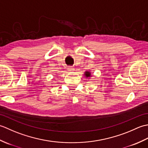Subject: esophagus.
<instances>
[{"label": "esophagus", "mask_w": 148, "mask_h": 148, "mask_svg": "<svg viewBox=\"0 0 148 148\" xmlns=\"http://www.w3.org/2000/svg\"><path fill=\"white\" fill-rule=\"evenodd\" d=\"M68 70L69 71H74V68L72 67H68Z\"/></svg>", "instance_id": "1"}]
</instances>
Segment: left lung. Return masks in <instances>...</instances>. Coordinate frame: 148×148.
I'll return each instance as SVG.
<instances>
[{
    "label": "left lung",
    "instance_id": "1",
    "mask_svg": "<svg viewBox=\"0 0 148 148\" xmlns=\"http://www.w3.org/2000/svg\"><path fill=\"white\" fill-rule=\"evenodd\" d=\"M85 76H86V77H90V76H91V74H90V72H88V71L85 72Z\"/></svg>",
    "mask_w": 148,
    "mask_h": 148
}]
</instances>
